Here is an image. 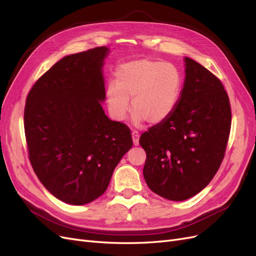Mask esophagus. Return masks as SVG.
I'll list each match as a JSON object with an SVG mask.
<instances>
[{
	"instance_id": "34e87169",
	"label": "esophagus",
	"mask_w": 256,
	"mask_h": 256,
	"mask_svg": "<svg viewBox=\"0 0 256 256\" xmlns=\"http://www.w3.org/2000/svg\"><path fill=\"white\" fill-rule=\"evenodd\" d=\"M138 138H140V134H138V131H132V140H134V145L138 146Z\"/></svg>"
}]
</instances>
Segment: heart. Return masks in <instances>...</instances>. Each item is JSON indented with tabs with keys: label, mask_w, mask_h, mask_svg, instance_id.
Masks as SVG:
<instances>
[{
	"label": "heart",
	"mask_w": 256,
	"mask_h": 256,
	"mask_svg": "<svg viewBox=\"0 0 256 256\" xmlns=\"http://www.w3.org/2000/svg\"><path fill=\"white\" fill-rule=\"evenodd\" d=\"M115 81L106 90L108 108L115 120H122L131 111L136 122L144 120L156 125L170 118L180 102L182 76L175 65L154 60H136L116 69Z\"/></svg>",
	"instance_id": "b5f03b06"
}]
</instances>
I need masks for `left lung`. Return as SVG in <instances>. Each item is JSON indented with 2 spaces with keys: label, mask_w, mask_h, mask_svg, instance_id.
<instances>
[{
  "label": "left lung",
  "mask_w": 256,
  "mask_h": 256,
  "mask_svg": "<svg viewBox=\"0 0 256 256\" xmlns=\"http://www.w3.org/2000/svg\"><path fill=\"white\" fill-rule=\"evenodd\" d=\"M186 79L174 112L140 138L145 182L158 196L184 200L212 182L228 142L232 111L219 78L184 58Z\"/></svg>",
  "instance_id": "8db88e82"
}]
</instances>
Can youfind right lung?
I'll return each mask as SVG.
<instances>
[{
    "mask_svg": "<svg viewBox=\"0 0 256 256\" xmlns=\"http://www.w3.org/2000/svg\"><path fill=\"white\" fill-rule=\"evenodd\" d=\"M106 47L58 60L30 90L24 108L28 159L51 194L84 205L106 190L131 147L127 125L104 114L102 76Z\"/></svg>",
    "mask_w": 256,
    "mask_h": 256,
    "instance_id": "1",
    "label": "right lung"
}]
</instances>
